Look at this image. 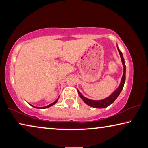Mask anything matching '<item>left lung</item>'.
Returning <instances> with one entry per match:
<instances>
[{"label": "left lung", "mask_w": 148, "mask_h": 148, "mask_svg": "<svg viewBox=\"0 0 148 148\" xmlns=\"http://www.w3.org/2000/svg\"><path fill=\"white\" fill-rule=\"evenodd\" d=\"M117 49H118L119 53L120 54V56H121L123 65V76L121 78V84H120L118 88H117L116 91L113 92V93L110 95V97H107V98L104 99L103 100H101V101H92V100L87 99L86 97H84L79 91H78V94L79 95V97H81V99L83 100L85 103L87 104V105H89L90 106L96 108H104L108 106L109 105L112 104L115 101H116V99L117 98V97L119 96L120 92H121L123 88L125 82V72H126V66H125L124 58L123 57V54L121 53V51L119 49L118 47L117 46Z\"/></svg>", "instance_id": "1"}]
</instances>
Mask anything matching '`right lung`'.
<instances>
[{
  "label": "right lung",
  "mask_w": 148,
  "mask_h": 148,
  "mask_svg": "<svg viewBox=\"0 0 148 148\" xmlns=\"http://www.w3.org/2000/svg\"><path fill=\"white\" fill-rule=\"evenodd\" d=\"M57 101H58V99H57L56 101L53 102V103L50 104H49V105H47V106H44V107H36V106H32V105H31V106H32V107H34V108H42V109H44V108H49V107H50V106H53V104H55L56 103H57Z\"/></svg>",
  "instance_id": "add662e5"
}]
</instances>
